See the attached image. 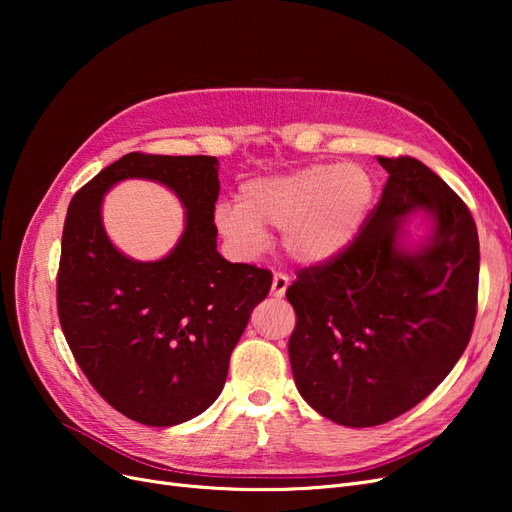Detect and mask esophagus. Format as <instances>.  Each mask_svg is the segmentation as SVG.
Instances as JSON below:
<instances>
[{
	"label": "esophagus",
	"mask_w": 512,
	"mask_h": 512,
	"mask_svg": "<svg viewBox=\"0 0 512 512\" xmlns=\"http://www.w3.org/2000/svg\"><path fill=\"white\" fill-rule=\"evenodd\" d=\"M288 284H290V280H288L286 273H275L273 275V284H271V297L282 299L284 294H286Z\"/></svg>",
	"instance_id": "34e87169"
}]
</instances>
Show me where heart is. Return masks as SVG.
Here are the masks:
<instances>
[{
    "mask_svg": "<svg viewBox=\"0 0 512 512\" xmlns=\"http://www.w3.org/2000/svg\"><path fill=\"white\" fill-rule=\"evenodd\" d=\"M376 183L361 164H312L277 177L245 181L239 203H220L213 222L243 258L256 256L267 226L282 228V245L303 265H322L344 254L359 235Z\"/></svg>",
    "mask_w": 512,
    "mask_h": 512,
    "instance_id": "heart-1",
    "label": "heart"
}]
</instances>
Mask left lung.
Masks as SVG:
<instances>
[{"label":"left lung","instance_id":"1","mask_svg":"<svg viewBox=\"0 0 512 512\" xmlns=\"http://www.w3.org/2000/svg\"><path fill=\"white\" fill-rule=\"evenodd\" d=\"M378 205L344 254L297 273L286 299L294 382L322 416L374 427L408 412L451 374L478 301V232L466 203L410 156L382 158ZM425 208L434 235L396 245L400 218Z\"/></svg>","mask_w":512,"mask_h":512}]
</instances>
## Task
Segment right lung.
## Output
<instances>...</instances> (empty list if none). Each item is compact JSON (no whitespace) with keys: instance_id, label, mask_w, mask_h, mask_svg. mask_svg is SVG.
Wrapping results in <instances>:
<instances>
[{"instance_id":"right-lung-1","label":"right lung","mask_w":512,"mask_h":512,"mask_svg":"<svg viewBox=\"0 0 512 512\" xmlns=\"http://www.w3.org/2000/svg\"><path fill=\"white\" fill-rule=\"evenodd\" d=\"M213 156L132 151L74 194L57 271V314L76 363L123 416L170 427L205 412L224 389L228 361L273 275L218 252L220 194ZM153 178L181 198L176 250L138 263L107 241L101 196L121 178Z\"/></svg>"}]
</instances>
